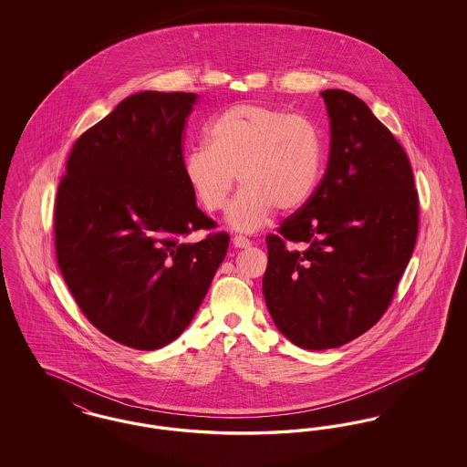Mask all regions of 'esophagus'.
I'll list each match as a JSON object with an SVG mask.
<instances>
[{
	"label": "esophagus",
	"instance_id": "1",
	"mask_svg": "<svg viewBox=\"0 0 467 467\" xmlns=\"http://www.w3.org/2000/svg\"><path fill=\"white\" fill-rule=\"evenodd\" d=\"M233 244L236 246V248H248L252 242L248 240V238H244V236H234L233 238Z\"/></svg>",
	"mask_w": 467,
	"mask_h": 467
}]
</instances>
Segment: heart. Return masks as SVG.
<instances>
[{
    "label": "heart",
    "mask_w": 467,
    "mask_h": 467,
    "mask_svg": "<svg viewBox=\"0 0 467 467\" xmlns=\"http://www.w3.org/2000/svg\"><path fill=\"white\" fill-rule=\"evenodd\" d=\"M322 134L310 117L280 107L242 103L219 113L206 128V147L183 157V177L208 213L223 212L234 189L227 221L257 231L275 208L294 212L310 200L322 173Z\"/></svg>",
    "instance_id": "heart-1"
}]
</instances>
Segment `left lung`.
I'll return each mask as SVG.
<instances>
[{"label": "left lung", "instance_id": "left-lung-1", "mask_svg": "<svg viewBox=\"0 0 467 467\" xmlns=\"http://www.w3.org/2000/svg\"><path fill=\"white\" fill-rule=\"evenodd\" d=\"M329 164L310 200L267 234L265 299L275 326L306 350L341 347L390 306L419 234V192L400 141L341 89L320 94Z\"/></svg>", "mask_w": 467, "mask_h": 467}]
</instances>
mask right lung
Here are the masks:
<instances>
[{
    "instance_id": "1",
    "label": "right lung",
    "mask_w": 467,
    "mask_h": 467,
    "mask_svg": "<svg viewBox=\"0 0 467 467\" xmlns=\"http://www.w3.org/2000/svg\"><path fill=\"white\" fill-rule=\"evenodd\" d=\"M194 92H138L75 141L54 206L56 257L90 324L156 350L183 333L223 265L229 234L183 242L217 223L183 177Z\"/></svg>"
}]
</instances>
